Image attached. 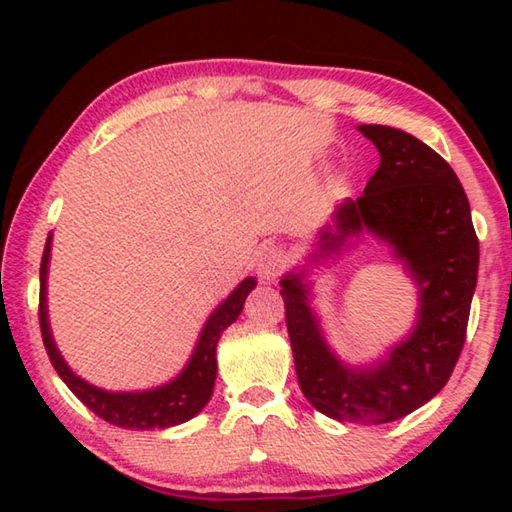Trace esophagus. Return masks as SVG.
Here are the masks:
<instances>
[{"label":"esophagus","instance_id":"esophagus-1","mask_svg":"<svg viewBox=\"0 0 512 512\" xmlns=\"http://www.w3.org/2000/svg\"><path fill=\"white\" fill-rule=\"evenodd\" d=\"M284 266H287V255H284V250L280 248L268 246L257 253L255 271L262 280H275V277L282 273Z\"/></svg>","mask_w":512,"mask_h":512}]
</instances>
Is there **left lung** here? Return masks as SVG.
<instances>
[{
  "instance_id": "obj_1",
  "label": "left lung",
  "mask_w": 512,
  "mask_h": 512,
  "mask_svg": "<svg viewBox=\"0 0 512 512\" xmlns=\"http://www.w3.org/2000/svg\"><path fill=\"white\" fill-rule=\"evenodd\" d=\"M357 128L377 146L379 167L357 201H343L332 225L318 232L314 262L372 232L418 284V320L386 359L352 368L320 332L305 271L284 275L280 296L296 375L311 406L339 422L384 424L420 409L452 377L479 273V239L461 180L436 151L400 128Z\"/></svg>"
}]
</instances>
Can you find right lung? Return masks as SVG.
Masks as SVG:
<instances>
[{"label":"right lung","mask_w":512,"mask_h":512,"mask_svg":"<svg viewBox=\"0 0 512 512\" xmlns=\"http://www.w3.org/2000/svg\"><path fill=\"white\" fill-rule=\"evenodd\" d=\"M49 253H51V235L47 237V246H45V253H42V264H40V309H38L40 332H42V341H45L51 366L56 368L58 377L65 381L69 391L79 397L90 411L97 413L101 420L124 429L146 431V429L176 427V424L192 420L198 411H203V406L210 402L212 391H214L216 343H219L223 329L230 327L239 318L248 293L253 291L257 284L255 277H246V280L241 282L239 287L212 311V316L207 318L201 336H198L192 359H189V363L178 377H173L169 384L149 388V391L112 393V391H103V388L92 386L79 375H74L72 368H69L65 359L60 357V352L54 343V336H51V327L47 318Z\"/></svg>","instance_id":"add662e5"}]
</instances>
